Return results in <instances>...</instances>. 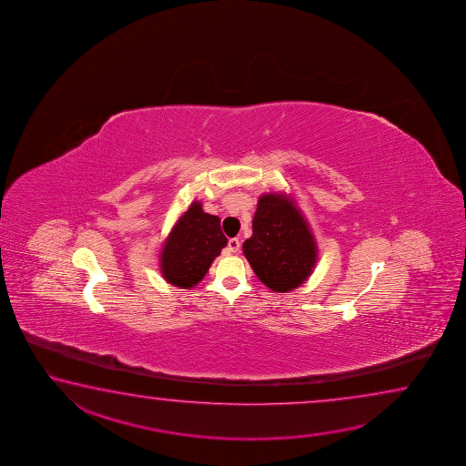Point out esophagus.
<instances>
[{"label": "esophagus", "mask_w": 466, "mask_h": 466, "mask_svg": "<svg viewBox=\"0 0 466 466\" xmlns=\"http://www.w3.org/2000/svg\"><path fill=\"white\" fill-rule=\"evenodd\" d=\"M239 248H241V243H239V239L238 238H231L228 241V249L231 253H238L239 251Z\"/></svg>", "instance_id": "1"}]
</instances>
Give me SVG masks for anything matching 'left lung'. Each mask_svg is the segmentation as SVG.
Segmentation results:
<instances>
[{
  "mask_svg": "<svg viewBox=\"0 0 466 466\" xmlns=\"http://www.w3.org/2000/svg\"><path fill=\"white\" fill-rule=\"evenodd\" d=\"M243 253L272 292H292L311 276L318 260L315 238L299 207L285 194H264L254 213L253 237Z\"/></svg>",
  "mask_w": 466,
  "mask_h": 466,
  "instance_id": "left-lung-1",
  "label": "left lung"
}]
</instances>
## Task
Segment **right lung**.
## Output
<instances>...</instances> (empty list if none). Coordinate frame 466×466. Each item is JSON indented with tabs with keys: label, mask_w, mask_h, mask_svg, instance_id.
Wrapping results in <instances>:
<instances>
[{
	"label": "right lung",
	"mask_w": 466,
	"mask_h": 466,
	"mask_svg": "<svg viewBox=\"0 0 466 466\" xmlns=\"http://www.w3.org/2000/svg\"><path fill=\"white\" fill-rule=\"evenodd\" d=\"M227 243L220 218L204 212L200 202H192L163 243L161 274L171 285L192 289L204 279Z\"/></svg>",
	"instance_id": "1"
}]
</instances>
